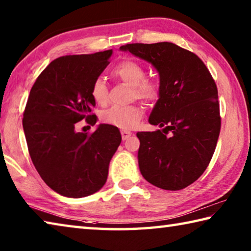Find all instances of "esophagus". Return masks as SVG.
<instances>
[{
    "mask_svg": "<svg viewBox=\"0 0 251 251\" xmlns=\"http://www.w3.org/2000/svg\"><path fill=\"white\" fill-rule=\"evenodd\" d=\"M121 134H122V138H123V141H126V139L128 138L129 136L131 135V133H130V131H128V130H122V131H121Z\"/></svg>",
    "mask_w": 251,
    "mask_h": 251,
    "instance_id": "1",
    "label": "esophagus"
}]
</instances>
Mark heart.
I'll return each mask as SVG.
<instances>
[{
  "instance_id": "1",
  "label": "heart",
  "mask_w": 251,
  "mask_h": 251,
  "mask_svg": "<svg viewBox=\"0 0 251 251\" xmlns=\"http://www.w3.org/2000/svg\"><path fill=\"white\" fill-rule=\"evenodd\" d=\"M112 74L131 86V97L143 101H154L159 97L160 86L156 79L146 77V70L141 63L126 59L114 67ZM91 95L99 105L108 101V87L103 78H96L91 86ZM143 116V109L137 105L112 106L101 113V121L122 129H131Z\"/></svg>"
}]
</instances>
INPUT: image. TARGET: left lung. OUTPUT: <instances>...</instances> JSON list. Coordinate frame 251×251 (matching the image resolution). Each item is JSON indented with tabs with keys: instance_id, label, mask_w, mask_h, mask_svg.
I'll use <instances>...</instances> for the list:
<instances>
[{
	"instance_id": "1",
	"label": "left lung",
	"mask_w": 251,
	"mask_h": 251,
	"mask_svg": "<svg viewBox=\"0 0 251 251\" xmlns=\"http://www.w3.org/2000/svg\"><path fill=\"white\" fill-rule=\"evenodd\" d=\"M158 71L160 93L150 116L163 130L138 131V165L158 188L180 190L201 177L222 126L217 86L196 54L169 42L121 46Z\"/></svg>"
}]
</instances>
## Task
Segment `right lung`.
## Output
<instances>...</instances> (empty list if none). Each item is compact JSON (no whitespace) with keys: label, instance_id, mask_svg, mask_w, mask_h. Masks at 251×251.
Listing matches in <instances>:
<instances>
[{"label":"right lung","instance_id":"right-lung-1","mask_svg":"<svg viewBox=\"0 0 251 251\" xmlns=\"http://www.w3.org/2000/svg\"><path fill=\"white\" fill-rule=\"evenodd\" d=\"M112 53L54 59L29 92L22 121L29 156L45 184L62 196L80 198L99 192L122 142L113 125L100 124L93 133L75 130L82 120L95 125L91 86L109 64Z\"/></svg>","mask_w":251,"mask_h":251}]
</instances>
